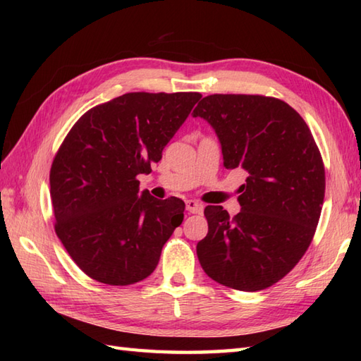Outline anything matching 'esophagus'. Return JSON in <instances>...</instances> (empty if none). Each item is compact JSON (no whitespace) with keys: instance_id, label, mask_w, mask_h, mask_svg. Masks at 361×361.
Masks as SVG:
<instances>
[{"instance_id":"obj_1","label":"esophagus","mask_w":361,"mask_h":361,"mask_svg":"<svg viewBox=\"0 0 361 361\" xmlns=\"http://www.w3.org/2000/svg\"><path fill=\"white\" fill-rule=\"evenodd\" d=\"M186 209L190 214H202L203 212V204L197 200H188L186 202Z\"/></svg>"}]
</instances>
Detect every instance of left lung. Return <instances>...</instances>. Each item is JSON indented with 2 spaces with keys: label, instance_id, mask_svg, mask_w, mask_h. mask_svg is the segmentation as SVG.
I'll use <instances>...</instances> for the list:
<instances>
[{
  "label": "left lung",
  "instance_id": "1",
  "mask_svg": "<svg viewBox=\"0 0 361 361\" xmlns=\"http://www.w3.org/2000/svg\"><path fill=\"white\" fill-rule=\"evenodd\" d=\"M192 114L214 128L224 166L248 175L237 216L206 206L198 260L221 286L264 290L299 262L315 234L326 189L321 153L304 119L279 99L211 94Z\"/></svg>",
  "mask_w": 361,
  "mask_h": 361
}]
</instances>
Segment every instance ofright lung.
<instances>
[{"instance_id":"add662e5","label":"right lung","mask_w":361,"mask_h":361,"mask_svg":"<svg viewBox=\"0 0 361 361\" xmlns=\"http://www.w3.org/2000/svg\"><path fill=\"white\" fill-rule=\"evenodd\" d=\"M200 93H127L88 110L52 161L56 233L80 270L130 286L155 270L185 217V202L158 200L136 176L158 163Z\"/></svg>"}]
</instances>
